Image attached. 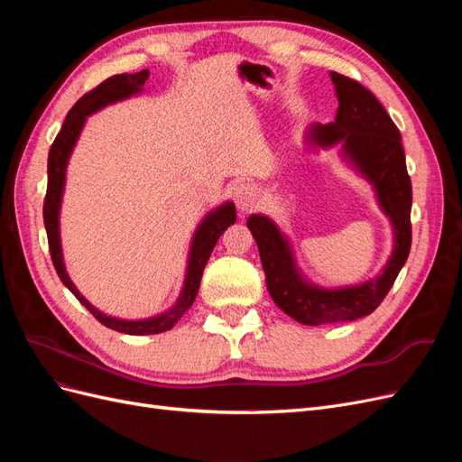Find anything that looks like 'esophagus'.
I'll return each mask as SVG.
<instances>
[{"label":"esophagus","mask_w":462,"mask_h":462,"mask_svg":"<svg viewBox=\"0 0 462 462\" xmlns=\"http://www.w3.org/2000/svg\"><path fill=\"white\" fill-rule=\"evenodd\" d=\"M233 200L241 212H248V209H253L258 204V190L248 183L236 185L233 190Z\"/></svg>","instance_id":"1"}]
</instances>
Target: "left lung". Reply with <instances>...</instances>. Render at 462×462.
Segmentation results:
<instances>
[{"instance_id": "8db88e82", "label": "left lung", "mask_w": 462, "mask_h": 462, "mask_svg": "<svg viewBox=\"0 0 462 462\" xmlns=\"http://www.w3.org/2000/svg\"><path fill=\"white\" fill-rule=\"evenodd\" d=\"M339 109L333 123L312 125L310 143H341L345 156L377 192V200L395 231L393 256L382 273L356 287L319 289L306 283L292 262L291 248L277 226L265 216H250L246 226L258 245L262 268L273 302L306 326L339 324L372 314L393 287L411 253L412 185L404 162L401 133L380 100L358 80L331 71Z\"/></svg>"}]
</instances>
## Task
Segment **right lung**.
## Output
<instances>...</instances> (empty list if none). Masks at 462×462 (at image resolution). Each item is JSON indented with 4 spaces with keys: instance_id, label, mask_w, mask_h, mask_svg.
I'll use <instances>...</instances> for the list:
<instances>
[{
    "instance_id": "obj_1",
    "label": "right lung",
    "mask_w": 462,
    "mask_h": 462,
    "mask_svg": "<svg viewBox=\"0 0 462 462\" xmlns=\"http://www.w3.org/2000/svg\"><path fill=\"white\" fill-rule=\"evenodd\" d=\"M148 77H150V73L146 71V69L141 73H134V75L123 73V75L109 77L102 82V85H97L96 88L87 92L71 109H69L63 127L58 133V136H55V141L48 153V190H46V199H44V226H46V233H48L50 254H51L53 268H55V272H58L63 285L73 292V295L79 299V302L85 306V309H88L90 314L97 321H100V324H104L109 329L129 333V335L162 333V331L171 329L177 324L179 318L190 309L194 299H197L202 272L206 268V262H208L209 254H212L217 239L223 235V231H226L229 226H233L236 219L233 202L223 204L217 209H214L212 214L206 216V219L200 223L197 233H194L183 292H180V297L173 309L162 316L138 319V321L117 319V318L106 316L100 310H96L94 306L80 295L71 279H69V275L65 272V265H63L61 241H60V206H61V197H63L65 170H67L69 156H71L73 146L80 134L82 125H85L87 116L94 114V111H97V109H102L107 104L119 102V100H123V97H129L136 92H141Z\"/></svg>"
}]
</instances>
